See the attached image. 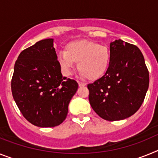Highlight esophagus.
<instances>
[{
    "instance_id": "obj_1",
    "label": "esophagus",
    "mask_w": 158,
    "mask_h": 158,
    "mask_svg": "<svg viewBox=\"0 0 158 158\" xmlns=\"http://www.w3.org/2000/svg\"><path fill=\"white\" fill-rule=\"evenodd\" d=\"M78 85H79V86H85L86 85V83H85V82H82V81H78Z\"/></svg>"
}]
</instances>
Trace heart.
Segmentation results:
<instances>
[{"label":"heart","mask_w":158,"mask_h":158,"mask_svg":"<svg viewBox=\"0 0 158 158\" xmlns=\"http://www.w3.org/2000/svg\"><path fill=\"white\" fill-rule=\"evenodd\" d=\"M58 63L66 75H70L77 63L81 75L89 80H96L107 72L111 62L108 47L85 40H74L67 43L65 51L58 57Z\"/></svg>","instance_id":"heart-1"}]
</instances>
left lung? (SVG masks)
<instances>
[{"label":"left lung","mask_w":158,"mask_h":158,"mask_svg":"<svg viewBox=\"0 0 158 158\" xmlns=\"http://www.w3.org/2000/svg\"><path fill=\"white\" fill-rule=\"evenodd\" d=\"M111 62L100 79L88 85L95 112L107 121L134 115L144 101L150 77L144 57L135 45L116 40L110 44Z\"/></svg>","instance_id":"1"}]
</instances>
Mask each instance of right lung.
Segmentation results:
<instances>
[{
  "label": "right lung",
  "mask_w": 158,
  "mask_h": 158,
  "mask_svg": "<svg viewBox=\"0 0 158 158\" xmlns=\"http://www.w3.org/2000/svg\"><path fill=\"white\" fill-rule=\"evenodd\" d=\"M54 40L37 42L16 60L11 88L23 116L40 127H54L66 118L68 106L76 93V81L63 77Z\"/></svg>",
  "instance_id": "right-lung-1"
}]
</instances>
